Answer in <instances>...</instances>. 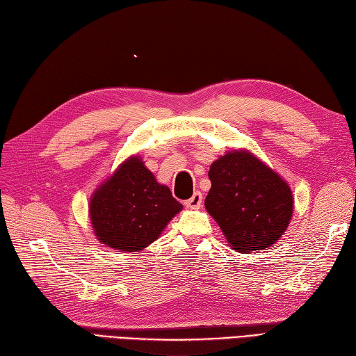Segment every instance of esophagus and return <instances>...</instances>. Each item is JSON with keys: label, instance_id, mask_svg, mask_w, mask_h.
<instances>
[{"label": "esophagus", "instance_id": "1", "mask_svg": "<svg viewBox=\"0 0 356 356\" xmlns=\"http://www.w3.org/2000/svg\"><path fill=\"white\" fill-rule=\"evenodd\" d=\"M186 207L188 209H200L202 204V193L201 192H195L192 195V198H188L186 202Z\"/></svg>", "mask_w": 356, "mask_h": 356}]
</instances>
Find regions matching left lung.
Masks as SVG:
<instances>
[{
  "mask_svg": "<svg viewBox=\"0 0 356 356\" xmlns=\"http://www.w3.org/2000/svg\"><path fill=\"white\" fill-rule=\"evenodd\" d=\"M206 209L238 252L263 250L284 234L293 213L290 187L248 152H229L210 165Z\"/></svg>",
  "mask_w": 356,
  "mask_h": 356,
  "instance_id": "left-lung-1",
  "label": "left lung"
}]
</instances>
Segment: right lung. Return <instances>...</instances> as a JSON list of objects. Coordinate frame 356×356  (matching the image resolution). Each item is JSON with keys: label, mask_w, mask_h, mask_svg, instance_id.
<instances>
[{"label": "right lung", "mask_w": 356, "mask_h": 356, "mask_svg": "<svg viewBox=\"0 0 356 356\" xmlns=\"http://www.w3.org/2000/svg\"><path fill=\"white\" fill-rule=\"evenodd\" d=\"M181 209L170 188L158 184L141 159L134 156L93 193L90 221L101 243L135 252L154 243Z\"/></svg>", "instance_id": "1"}]
</instances>
